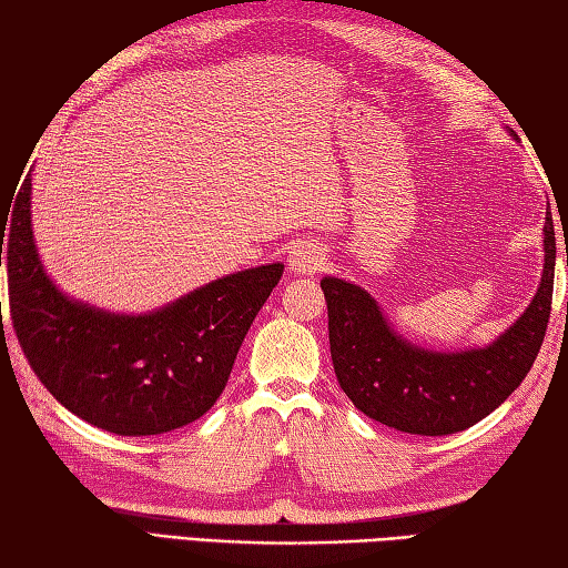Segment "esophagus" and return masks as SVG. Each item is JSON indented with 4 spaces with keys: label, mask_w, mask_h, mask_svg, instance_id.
Segmentation results:
<instances>
[{
    "label": "esophagus",
    "mask_w": 568,
    "mask_h": 568,
    "mask_svg": "<svg viewBox=\"0 0 568 568\" xmlns=\"http://www.w3.org/2000/svg\"><path fill=\"white\" fill-rule=\"evenodd\" d=\"M323 261H325V255H323V247L318 243H311V240H301V243L293 247L291 261H287V263H291L295 273L311 275L315 271H321Z\"/></svg>",
    "instance_id": "esophagus-1"
}]
</instances>
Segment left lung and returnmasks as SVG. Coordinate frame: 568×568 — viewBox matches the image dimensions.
Wrapping results in <instances>:
<instances>
[{
    "label": "left lung",
    "instance_id": "obj_1",
    "mask_svg": "<svg viewBox=\"0 0 568 568\" xmlns=\"http://www.w3.org/2000/svg\"><path fill=\"white\" fill-rule=\"evenodd\" d=\"M556 235L544 225V275L521 318L484 348L428 351L390 328L376 297L323 277L335 378L353 406L403 434L448 436L496 410L521 386L551 315Z\"/></svg>",
    "mask_w": 568,
    "mask_h": 568
}]
</instances>
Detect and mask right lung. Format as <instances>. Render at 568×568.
<instances>
[{"instance_id": "1", "label": "right lung", "mask_w": 568, "mask_h": 568, "mask_svg": "<svg viewBox=\"0 0 568 568\" xmlns=\"http://www.w3.org/2000/svg\"><path fill=\"white\" fill-rule=\"evenodd\" d=\"M32 175L0 215L9 315L44 388L74 416L118 436H158L213 408L283 263L217 277L160 311L122 315L64 295L32 235ZM2 307V305H0Z\"/></svg>"}]
</instances>
